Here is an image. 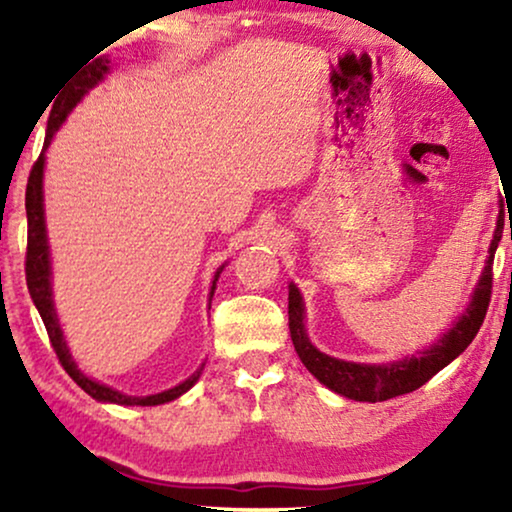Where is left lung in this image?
Masks as SVG:
<instances>
[{"label":"left lung","mask_w":512,"mask_h":512,"mask_svg":"<svg viewBox=\"0 0 512 512\" xmlns=\"http://www.w3.org/2000/svg\"><path fill=\"white\" fill-rule=\"evenodd\" d=\"M503 207V205H501ZM503 233V212L499 209V219H496L494 237L489 244L485 270L475 284L473 296L468 300L466 310L461 317L440 335V338L422 352L403 356L398 361L387 363H356L335 359L319 352L310 342L305 328V300L303 293L296 284H289V331L293 347L303 361V366L317 377V380L335 394L352 398V401L377 403L387 401V398L410 394L431 380L438 370H443L447 363H452L464 349L471 345L475 335H478L482 321H485L489 296H492V261L496 247L501 242Z\"/></svg>","instance_id":"left-lung-1"}]
</instances>
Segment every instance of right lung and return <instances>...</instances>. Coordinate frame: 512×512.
<instances>
[{"instance_id": "obj_1", "label": "right lung", "mask_w": 512, "mask_h": 512, "mask_svg": "<svg viewBox=\"0 0 512 512\" xmlns=\"http://www.w3.org/2000/svg\"><path fill=\"white\" fill-rule=\"evenodd\" d=\"M109 72H111V62L107 58H97L93 65H88L72 83H69L65 95L58 97V102H55L51 109V116H48L44 149H41V156L32 167L30 179H27V191H25V212H27L25 277H27V289H30L32 303L41 314V321H44L48 338H51V345L55 349V354H58L62 368L67 370L69 377H72V380L79 384V387L86 391L88 396H93L95 401H100V403H116V405H163V403L174 401V398H179L181 394H186V391L200 380L205 363H202V366L195 370L191 377H186L184 382L177 384V387L165 389V391H160V394H151V396H128V394H123V391L107 387V384L93 380V377H88L79 366H76L72 354H69L65 333H62L58 312H55V303H53L51 247H48L46 212H44L46 149L51 146L55 132L60 130V125L67 121L69 114H72V109L83 100V95H86L90 88H95L97 83L104 81V76H107ZM223 268H226V263H223L221 268L214 272L212 289H209V303H212L216 282H219Z\"/></svg>"}]
</instances>
